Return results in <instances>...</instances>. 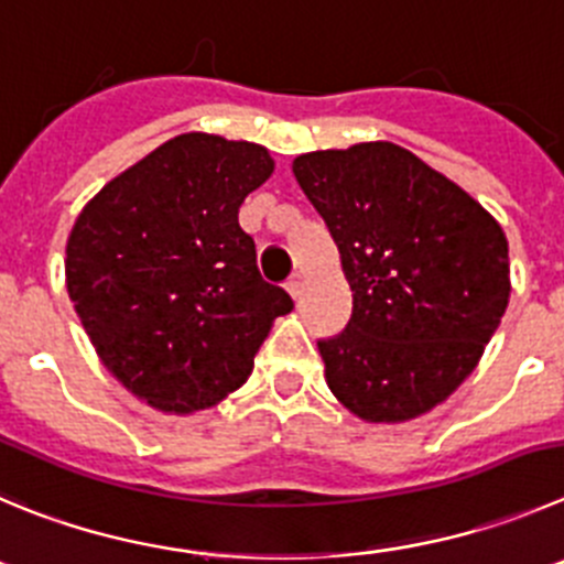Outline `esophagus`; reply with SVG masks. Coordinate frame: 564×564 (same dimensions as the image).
<instances>
[{
	"label": "esophagus",
	"mask_w": 564,
	"mask_h": 564,
	"mask_svg": "<svg viewBox=\"0 0 564 564\" xmlns=\"http://www.w3.org/2000/svg\"><path fill=\"white\" fill-rule=\"evenodd\" d=\"M286 292H289V297H292V300H297L300 294H303V275H292V278H289V283H286Z\"/></svg>",
	"instance_id": "obj_1"
}]
</instances>
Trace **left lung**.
Returning <instances> with one entry per match:
<instances>
[{
    "label": "left lung",
    "mask_w": 564,
    "mask_h": 564,
    "mask_svg": "<svg viewBox=\"0 0 564 564\" xmlns=\"http://www.w3.org/2000/svg\"><path fill=\"white\" fill-rule=\"evenodd\" d=\"M292 172L339 250L354 314L317 341L336 401L409 423L465 383L509 306V241L451 177L392 141L303 152Z\"/></svg>",
    "instance_id": "8db88e82"
}]
</instances>
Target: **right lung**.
Wrapping results in <instances>:
<instances>
[{"label":"right lung","instance_id":"obj_1","mask_svg":"<svg viewBox=\"0 0 564 564\" xmlns=\"http://www.w3.org/2000/svg\"><path fill=\"white\" fill-rule=\"evenodd\" d=\"M270 150L181 133L105 183L66 241V289L110 376L166 414L217 406L292 297L258 275L239 205Z\"/></svg>","mask_w":564,"mask_h":564}]
</instances>
